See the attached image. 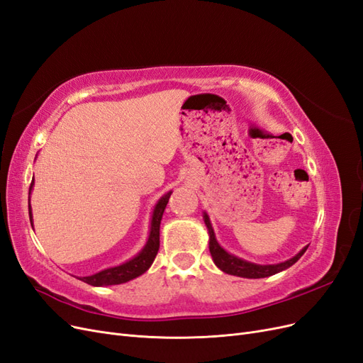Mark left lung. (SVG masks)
<instances>
[{
	"instance_id": "obj_1",
	"label": "left lung",
	"mask_w": 363,
	"mask_h": 363,
	"mask_svg": "<svg viewBox=\"0 0 363 363\" xmlns=\"http://www.w3.org/2000/svg\"><path fill=\"white\" fill-rule=\"evenodd\" d=\"M203 218H204V224H206L207 232H208V250H211V255H212L215 265L221 271H224L225 274H232V276L244 277V279H263V277L274 276V274H277L280 271H284L289 267H292L294 263L304 255L307 247H309V245L304 247L298 252V255L294 256L292 259H289L286 262L277 263V265H257V263L247 262L244 259H239L233 255H230V252H227L221 245L218 244V240L215 238V232H213L212 224H211V219H208L206 212H204Z\"/></svg>"
}]
</instances>
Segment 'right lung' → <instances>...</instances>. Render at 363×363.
I'll return each mask as SVG.
<instances>
[{
    "label": "right lung",
    "instance_id": "obj_1",
    "mask_svg": "<svg viewBox=\"0 0 363 363\" xmlns=\"http://www.w3.org/2000/svg\"><path fill=\"white\" fill-rule=\"evenodd\" d=\"M33 189V182L30 184V192ZM172 192L164 194L162 199L157 201V204L155 206V211H152V216H151V227H150V236L145 247L142 248V251L139 252L138 256H135L133 259H130L128 262L123 263L119 267H113V268H107L103 269L100 272L94 274V276H87V277H82L80 280L92 284V286H111V284H121L133 280L139 276H142L150 267L151 263L155 262L156 255L160 247V221L162 216L164 212V207L168 204V200ZM28 213H30V223L33 227V216H31V207L28 206Z\"/></svg>",
    "mask_w": 363,
    "mask_h": 363
}]
</instances>
